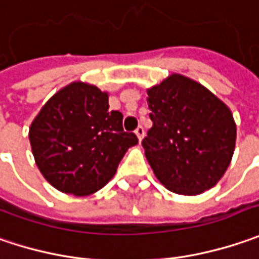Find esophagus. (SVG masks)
Instances as JSON below:
<instances>
[{
    "label": "esophagus",
    "mask_w": 259,
    "mask_h": 259,
    "mask_svg": "<svg viewBox=\"0 0 259 259\" xmlns=\"http://www.w3.org/2000/svg\"><path fill=\"white\" fill-rule=\"evenodd\" d=\"M135 133H136L138 139H139V141H142V139H143V136H145V129H143L142 126H138V129L135 130Z\"/></svg>",
    "instance_id": "34e87169"
}]
</instances>
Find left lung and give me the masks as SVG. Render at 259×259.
<instances>
[{
  "mask_svg": "<svg viewBox=\"0 0 259 259\" xmlns=\"http://www.w3.org/2000/svg\"><path fill=\"white\" fill-rule=\"evenodd\" d=\"M148 106L153 124L142 146L155 177L183 196H197L216 186L236 143L229 107L180 73L148 90Z\"/></svg>",
  "mask_w": 259,
  "mask_h": 259,
  "instance_id": "obj_1",
  "label": "left lung"
}]
</instances>
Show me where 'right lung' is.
Masks as SVG:
<instances>
[{"mask_svg": "<svg viewBox=\"0 0 259 259\" xmlns=\"http://www.w3.org/2000/svg\"><path fill=\"white\" fill-rule=\"evenodd\" d=\"M123 114L108 110V94L75 81L63 87L33 120L28 139L36 165L56 190L88 196L114 177L135 133L123 130Z\"/></svg>", "mask_w": 259, "mask_h": 259, "instance_id": "right-lung-1", "label": "right lung"}]
</instances>
